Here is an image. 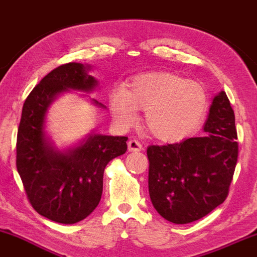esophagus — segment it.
<instances>
[{
	"label": "esophagus",
	"instance_id": "obj_1",
	"mask_svg": "<svg viewBox=\"0 0 257 257\" xmlns=\"http://www.w3.org/2000/svg\"><path fill=\"white\" fill-rule=\"evenodd\" d=\"M128 150L131 152H138L143 150V145H141L140 141L135 140V139H132V140L128 141Z\"/></svg>",
	"mask_w": 257,
	"mask_h": 257
}]
</instances>
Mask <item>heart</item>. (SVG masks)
Returning <instances> with one entry per match:
<instances>
[{
  "mask_svg": "<svg viewBox=\"0 0 257 257\" xmlns=\"http://www.w3.org/2000/svg\"><path fill=\"white\" fill-rule=\"evenodd\" d=\"M208 107L204 88L193 81L156 72L137 76L125 90L110 96V108L116 122L129 126L145 111V125L161 141H176L194 131Z\"/></svg>",
  "mask_w": 257,
  "mask_h": 257,
  "instance_id": "obj_1",
  "label": "heart"
}]
</instances>
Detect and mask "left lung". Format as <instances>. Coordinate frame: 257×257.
<instances>
[{"instance_id":"1","label":"left lung","mask_w":257,"mask_h":257,"mask_svg":"<svg viewBox=\"0 0 257 257\" xmlns=\"http://www.w3.org/2000/svg\"><path fill=\"white\" fill-rule=\"evenodd\" d=\"M204 132V137L147 149L150 198L173 223L202 219L228 196L238 143L234 112L223 90L214 96Z\"/></svg>"}]
</instances>
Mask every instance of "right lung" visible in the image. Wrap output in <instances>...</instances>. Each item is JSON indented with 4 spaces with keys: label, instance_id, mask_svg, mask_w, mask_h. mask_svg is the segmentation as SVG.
Instances as JSON below:
<instances>
[{
    "label": "right lung",
    "instance_id": "add662e5",
    "mask_svg": "<svg viewBox=\"0 0 257 257\" xmlns=\"http://www.w3.org/2000/svg\"><path fill=\"white\" fill-rule=\"evenodd\" d=\"M89 70V65L69 63L49 72L26 98L18 128L17 169L28 199L38 214L65 225L85 219L98 206L106 166L126 151V137L91 133L66 151L46 137L47 111L58 95L95 89L98 81Z\"/></svg>",
    "mask_w": 257,
    "mask_h": 257
}]
</instances>
